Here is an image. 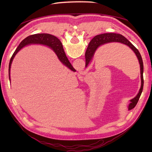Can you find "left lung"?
<instances>
[{
	"instance_id": "left-lung-1",
	"label": "left lung",
	"mask_w": 152,
	"mask_h": 152,
	"mask_svg": "<svg viewBox=\"0 0 152 152\" xmlns=\"http://www.w3.org/2000/svg\"><path fill=\"white\" fill-rule=\"evenodd\" d=\"M111 42H119L127 45V46H128L130 49H131L132 50V51L135 53L136 56H137V58L139 61V63L140 65L141 85V88L139 91L138 94L136 95L135 98L130 100L131 103L129 104V110H131L135 107V106L136 105L137 102H138V100L140 99V97L142 91V88H143L144 80H143V75H142L143 74V63H142L141 56L139 52V50L131 44V42L129 40H128L125 37H124L121 34H114V33L103 34H100V35L95 36L91 40L90 43L89 44L88 48H87L85 54L86 67L88 66V65L90 63L92 59H93L96 50L98 49L99 47H100L101 45H103L104 44L111 43Z\"/></svg>"
}]
</instances>
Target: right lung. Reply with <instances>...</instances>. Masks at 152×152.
I'll use <instances>...</instances> for the list:
<instances>
[{"mask_svg":"<svg viewBox=\"0 0 152 152\" xmlns=\"http://www.w3.org/2000/svg\"><path fill=\"white\" fill-rule=\"evenodd\" d=\"M30 44H42L51 48L54 50V53L56 54L59 61H60L63 65H65L69 69H70L71 70L75 71V69L73 68V67L71 65L70 61H68V59L65 54V53L64 51L61 42L56 37L48 34H37L27 37L26 38H25L20 44V45H18V48H16L15 53H13L12 56L10 59V65H9V77H10V80H11V66L14 58L15 57L16 54L19 52L23 48H24L25 45H28Z\"/></svg>","mask_w":152,"mask_h":152,"instance_id":"obj_1","label":"right lung"}]
</instances>
